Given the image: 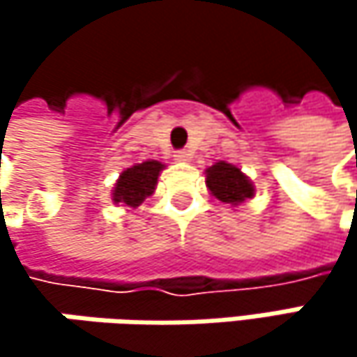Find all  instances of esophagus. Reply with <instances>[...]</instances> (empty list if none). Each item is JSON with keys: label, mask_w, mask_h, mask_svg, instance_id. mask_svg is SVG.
Masks as SVG:
<instances>
[{"label": "esophagus", "mask_w": 357, "mask_h": 357, "mask_svg": "<svg viewBox=\"0 0 357 357\" xmlns=\"http://www.w3.org/2000/svg\"><path fill=\"white\" fill-rule=\"evenodd\" d=\"M176 161H179V163H185V161H190L192 159V155L188 153V151H176Z\"/></svg>", "instance_id": "1"}]
</instances>
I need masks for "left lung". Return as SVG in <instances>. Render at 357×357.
<instances>
[{
	"label": "left lung",
	"instance_id": "1",
	"mask_svg": "<svg viewBox=\"0 0 357 357\" xmlns=\"http://www.w3.org/2000/svg\"><path fill=\"white\" fill-rule=\"evenodd\" d=\"M206 185L215 198L234 206L254 196L252 181L240 172V167L225 161H219L206 169Z\"/></svg>",
	"mask_w": 357,
	"mask_h": 357
}]
</instances>
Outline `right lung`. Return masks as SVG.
Returning a JSON list of instances; mask_svg holds the SVG:
<instances>
[{
  "instance_id": "obj_1",
  "label": "right lung",
  "mask_w": 357,
  "mask_h": 357,
  "mask_svg": "<svg viewBox=\"0 0 357 357\" xmlns=\"http://www.w3.org/2000/svg\"><path fill=\"white\" fill-rule=\"evenodd\" d=\"M163 163L144 161L134 167H128L115 183L113 202H123L126 206H138L146 196L155 192L159 174L163 172Z\"/></svg>"
}]
</instances>
